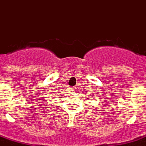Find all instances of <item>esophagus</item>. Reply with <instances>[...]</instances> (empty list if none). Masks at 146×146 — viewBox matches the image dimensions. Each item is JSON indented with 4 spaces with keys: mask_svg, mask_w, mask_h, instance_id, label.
<instances>
[{
    "mask_svg": "<svg viewBox=\"0 0 146 146\" xmlns=\"http://www.w3.org/2000/svg\"><path fill=\"white\" fill-rule=\"evenodd\" d=\"M76 87L71 88V90H72V91H76Z\"/></svg>",
    "mask_w": 146,
    "mask_h": 146,
    "instance_id": "1",
    "label": "esophagus"
}]
</instances>
